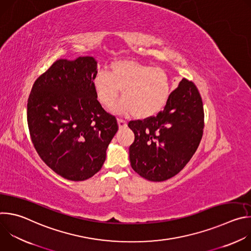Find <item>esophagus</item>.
Wrapping results in <instances>:
<instances>
[{"instance_id":"esophagus-1","label":"esophagus","mask_w":251,"mask_h":251,"mask_svg":"<svg viewBox=\"0 0 251 251\" xmlns=\"http://www.w3.org/2000/svg\"><path fill=\"white\" fill-rule=\"evenodd\" d=\"M118 125H119V128H125L126 127V125H127V123H126V121H124V120H122V119H118Z\"/></svg>"}]
</instances>
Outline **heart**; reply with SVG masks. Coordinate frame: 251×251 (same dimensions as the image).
<instances>
[{
	"instance_id": "1",
	"label": "heart",
	"mask_w": 251,
	"mask_h": 251,
	"mask_svg": "<svg viewBox=\"0 0 251 251\" xmlns=\"http://www.w3.org/2000/svg\"><path fill=\"white\" fill-rule=\"evenodd\" d=\"M92 84L97 100L106 108L113 106L121 90L123 99L116 109L141 119L161 112L172 93L171 78L165 69L134 60L112 62L108 74L98 73Z\"/></svg>"
}]
</instances>
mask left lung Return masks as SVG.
<instances>
[{
    "mask_svg": "<svg viewBox=\"0 0 251 251\" xmlns=\"http://www.w3.org/2000/svg\"><path fill=\"white\" fill-rule=\"evenodd\" d=\"M128 126L135 135L129 148L133 170L152 182L171 178L189 163L202 137L204 113L197 86L183 78L163 111Z\"/></svg>",
    "mask_w": 251,
    "mask_h": 251,
    "instance_id": "obj_1",
    "label": "left lung"
}]
</instances>
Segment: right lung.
<instances>
[{"label":"right lung","instance_id":"1","mask_svg":"<svg viewBox=\"0 0 251 251\" xmlns=\"http://www.w3.org/2000/svg\"><path fill=\"white\" fill-rule=\"evenodd\" d=\"M92 56L57 59L34 81L26 119L41 159L69 181H84L102 168L106 150L118 130L115 116L96 98Z\"/></svg>","mask_w":251,"mask_h":251}]
</instances>
